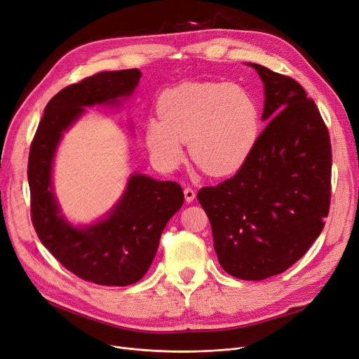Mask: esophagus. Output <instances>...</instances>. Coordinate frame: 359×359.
I'll list each match as a JSON object with an SVG mask.
<instances>
[{"instance_id":"34e87169","label":"esophagus","mask_w":359,"mask_h":359,"mask_svg":"<svg viewBox=\"0 0 359 359\" xmlns=\"http://www.w3.org/2000/svg\"><path fill=\"white\" fill-rule=\"evenodd\" d=\"M184 200H187V203H192L194 200H195V195H196V192L192 189V188H184Z\"/></svg>"}]
</instances>
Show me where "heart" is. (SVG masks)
Listing matches in <instances>:
<instances>
[{
    "mask_svg": "<svg viewBox=\"0 0 359 359\" xmlns=\"http://www.w3.org/2000/svg\"><path fill=\"white\" fill-rule=\"evenodd\" d=\"M144 139L154 161L165 170L183 159L188 140L192 161L211 176L240 170L260 135V109L250 93L226 83H184L167 90Z\"/></svg>",
    "mask_w": 359,
    "mask_h": 359,
    "instance_id": "1",
    "label": "heart"
}]
</instances>
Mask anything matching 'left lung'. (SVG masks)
I'll return each mask as SVG.
<instances>
[{
    "mask_svg": "<svg viewBox=\"0 0 359 359\" xmlns=\"http://www.w3.org/2000/svg\"><path fill=\"white\" fill-rule=\"evenodd\" d=\"M264 84L260 133L231 179L198 191L220 266L245 281L283 273L320 236L331 200V142L312 99L291 76L251 63Z\"/></svg>",
    "mask_w": 359,
    "mask_h": 359,
    "instance_id": "8db88e82",
    "label": "left lung"
}]
</instances>
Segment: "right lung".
Returning a JSON list of instances; mask_svg holds the SVG:
<instances>
[{"label":"right lung","mask_w":359,"mask_h":359,"mask_svg":"<svg viewBox=\"0 0 359 359\" xmlns=\"http://www.w3.org/2000/svg\"><path fill=\"white\" fill-rule=\"evenodd\" d=\"M142 72H99L60 90L47 103L29 149L31 219L39 241L69 272L99 285L124 287L140 281L156 255L167 222L183 205L176 182L131 176L115 210L90 228L76 229L59 215L51 192V163L62 131L86 106L130 96Z\"/></svg>","instance_id":"obj_1"}]
</instances>
